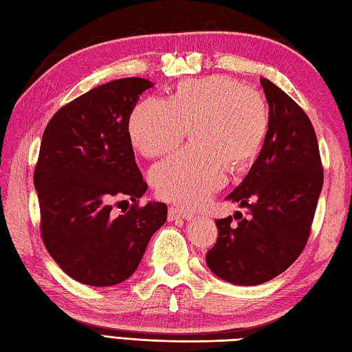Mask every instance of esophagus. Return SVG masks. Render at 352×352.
Here are the masks:
<instances>
[{"label":"esophagus","mask_w":352,"mask_h":352,"mask_svg":"<svg viewBox=\"0 0 352 352\" xmlns=\"http://www.w3.org/2000/svg\"><path fill=\"white\" fill-rule=\"evenodd\" d=\"M195 214L188 210L179 208V207H170L168 208V219L170 221H175V219H185V221H191Z\"/></svg>","instance_id":"34e87169"}]
</instances>
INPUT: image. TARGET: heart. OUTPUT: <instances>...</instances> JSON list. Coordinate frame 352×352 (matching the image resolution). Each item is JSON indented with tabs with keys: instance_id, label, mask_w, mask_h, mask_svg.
Returning <instances> with one entry per match:
<instances>
[{
	"instance_id": "1",
	"label": "heart",
	"mask_w": 352,
	"mask_h": 352,
	"mask_svg": "<svg viewBox=\"0 0 352 352\" xmlns=\"http://www.w3.org/2000/svg\"><path fill=\"white\" fill-rule=\"evenodd\" d=\"M191 131L193 147L164 159L151 171L156 193L168 202L204 204L227 181L228 167L242 170L262 148L267 107L253 89L225 76L177 84L168 101L147 98L129 118V135L145 156L176 148Z\"/></svg>"
}]
</instances>
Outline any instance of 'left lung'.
<instances>
[{
	"label": "left lung",
	"mask_w": 352,
	"mask_h": 352,
	"mask_svg": "<svg viewBox=\"0 0 352 352\" xmlns=\"http://www.w3.org/2000/svg\"><path fill=\"white\" fill-rule=\"evenodd\" d=\"M268 101L263 147L241 185L227 196L250 210L217 219L208 268L234 285L274 279L307 245L323 185L316 131L307 113L282 89L261 78Z\"/></svg>",
	"instance_id": "left-lung-1"
}]
</instances>
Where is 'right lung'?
<instances>
[{"label":"right lung","mask_w":352,"mask_h":352,"mask_svg":"<svg viewBox=\"0 0 352 352\" xmlns=\"http://www.w3.org/2000/svg\"><path fill=\"white\" fill-rule=\"evenodd\" d=\"M150 87L144 78L98 85L59 109L44 130L33 173L43 242L65 274L90 287L129 279L167 221L165 204L138 205L147 184L129 118ZM124 197L134 204L116 215L113 204Z\"/></svg>","instance_id":"1"}]
</instances>
